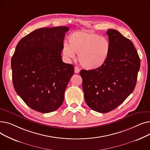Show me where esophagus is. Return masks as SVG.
Masks as SVG:
<instances>
[{
	"instance_id": "1",
	"label": "esophagus",
	"mask_w": 150,
	"mask_h": 150,
	"mask_svg": "<svg viewBox=\"0 0 150 150\" xmlns=\"http://www.w3.org/2000/svg\"><path fill=\"white\" fill-rule=\"evenodd\" d=\"M74 69H75V73L78 74V73L80 72V69H79V68H78L77 66H75Z\"/></svg>"
}]
</instances>
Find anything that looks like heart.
I'll list each match as a JSON object with an SVG mask.
<instances>
[{
  "label": "heart",
  "instance_id": "1",
  "mask_svg": "<svg viewBox=\"0 0 150 150\" xmlns=\"http://www.w3.org/2000/svg\"><path fill=\"white\" fill-rule=\"evenodd\" d=\"M69 44L63 43L62 52L68 59L78 58L84 68L93 70L103 66L108 59L111 45L108 39L97 33L82 30L71 33L69 37Z\"/></svg>",
  "mask_w": 150,
  "mask_h": 150
}]
</instances>
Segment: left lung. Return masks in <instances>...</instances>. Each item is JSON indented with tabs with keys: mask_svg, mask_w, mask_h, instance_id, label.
<instances>
[{
	"mask_svg": "<svg viewBox=\"0 0 150 150\" xmlns=\"http://www.w3.org/2000/svg\"><path fill=\"white\" fill-rule=\"evenodd\" d=\"M111 50L101 67L81 70L84 100L95 111L106 113L121 105L136 85L140 60L133 43L119 31L106 32Z\"/></svg>",
	"mask_w": 150,
	"mask_h": 150,
	"instance_id": "8db88e82",
	"label": "left lung"
}]
</instances>
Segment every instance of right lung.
Segmentation results:
<instances>
[{"mask_svg":"<svg viewBox=\"0 0 150 150\" xmlns=\"http://www.w3.org/2000/svg\"><path fill=\"white\" fill-rule=\"evenodd\" d=\"M67 27L41 28L21 39L11 58L14 88L30 108L39 112L57 110L74 75L63 62L62 46Z\"/></svg>","mask_w":150,"mask_h":150,"instance_id":"1","label":"right lung"}]
</instances>
